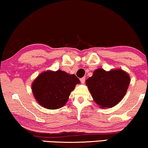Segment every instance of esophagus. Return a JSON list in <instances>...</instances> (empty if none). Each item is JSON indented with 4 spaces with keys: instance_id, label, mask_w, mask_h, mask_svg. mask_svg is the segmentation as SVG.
I'll use <instances>...</instances> for the list:
<instances>
[{
    "instance_id": "obj_1",
    "label": "esophagus",
    "mask_w": 148,
    "mask_h": 148,
    "mask_svg": "<svg viewBox=\"0 0 148 148\" xmlns=\"http://www.w3.org/2000/svg\"><path fill=\"white\" fill-rule=\"evenodd\" d=\"M80 82H81V83H82V84H84V82H85V78H84V77H83V78H80Z\"/></svg>"
}]
</instances>
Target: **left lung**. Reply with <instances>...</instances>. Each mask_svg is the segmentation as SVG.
Instances as JSON below:
<instances>
[{"label":"left lung","mask_w":148,"mask_h":148,"mask_svg":"<svg viewBox=\"0 0 148 148\" xmlns=\"http://www.w3.org/2000/svg\"><path fill=\"white\" fill-rule=\"evenodd\" d=\"M131 79L122 69L106 71L98 68L86 80V85L94 101L101 108H111L119 103L125 95Z\"/></svg>","instance_id":"8db88e82"}]
</instances>
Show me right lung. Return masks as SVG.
Masks as SVG:
<instances>
[{
	"instance_id": "right-lung-1",
	"label": "right lung",
	"mask_w": 148,
	"mask_h": 148,
	"mask_svg": "<svg viewBox=\"0 0 148 148\" xmlns=\"http://www.w3.org/2000/svg\"><path fill=\"white\" fill-rule=\"evenodd\" d=\"M80 81L74 74L58 70H47L33 80L32 90L35 100L47 109H58L64 107L69 96Z\"/></svg>"
}]
</instances>
